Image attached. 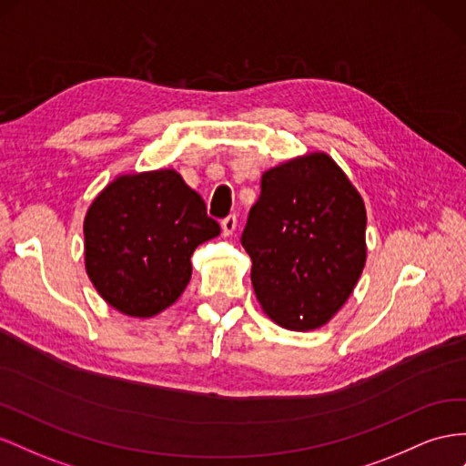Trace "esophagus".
Here are the masks:
<instances>
[{
  "mask_svg": "<svg viewBox=\"0 0 466 466\" xmlns=\"http://www.w3.org/2000/svg\"><path fill=\"white\" fill-rule=\"evenodd\" d=\"M221 229H223V235H233L237 229V216H228L225 219H221Z\"/></svg>",
  "mask_w": 466,
  "mask_h": 466,
  "instance_id": "obj_1",
  "label": "esophagus"
}]
</instances>
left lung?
I'll list each match as a JSON object with an SVG mask.
<instances>
[{
  "instance_id": "obj_1",
  "label": "left lung",
  "mask_w": 466,
  "mask_h": 466,
  "mask_svg": "<svg viewBox=\"0 0 466 466\" xmlns=\"http://www.w3.org/2000/svg\"><path fill=\"white\" fill-rule=\"evenodd\" d=\"M364 231L362 199L327 155L313 153L264 172L241 235L262 309L294 331L329 321L367 260Z\"/></svg>"
}]
</instances>
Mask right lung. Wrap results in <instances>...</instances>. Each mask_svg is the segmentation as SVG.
Here are the masks:
<instances>
[{"label":"right lung","mask_w":466,"mask_h":466,"mask_svg":"<svg viewBox=\"0 0 466 466\" xmlns=\"http://www.w3.org/2000/svg\"><path fill=\"white\" fill-rule=\"evenodd\" d=\"M219 231L176 170L119 176L84 219L86 270L109 306L150 318L178 299L196 247Z\"/></svg>","instance_id":"obj_1"}]
</instances>
